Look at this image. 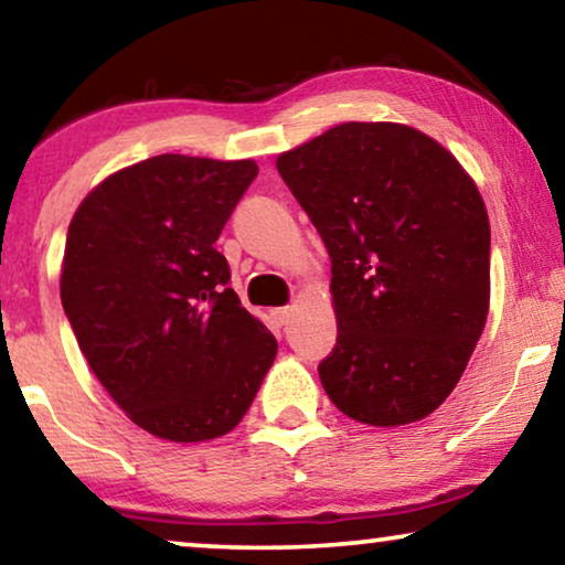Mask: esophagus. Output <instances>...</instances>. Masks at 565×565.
I'll use <instances>...</instances> for the list:
<instances>
[{
    "label": "esophagus",
    "instance_id": "1",
    "mask_svg": "<svg viewBox=\"0 0 565 565\" xmlns=\"http://www.w3.org/2000/svg\"><path fill=\"white\" fill-rule=\"evenodd\" d=\"M290 316H292V308H290V306L275 308V311H273V319L277 321V327H285V323L290 321Z\"/></svg>",
    "mask_w": 565,
    "mask_h": 565
}]
</instances>
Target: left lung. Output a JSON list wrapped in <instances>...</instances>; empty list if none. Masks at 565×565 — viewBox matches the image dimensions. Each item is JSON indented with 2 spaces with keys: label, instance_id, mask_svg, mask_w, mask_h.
I'll use <instances>...</instances> for the list:
<instances>
[{
  "label": "left lung",
  "instance_id": "obj_1",
  "mask_svg": "<svg viewBox=\"0 0 565 565\" xmlns=\"http://www.w3.org/2000/svg\"><path fill=\"white\" fill-rule=\"evenodd\" d=\"M331 257L337 344L319 377L373 427L429 416L489 316L483 198L445 146L401 122H342L277 157Z\"/></svg>",
  "mask_w": 565,
  "mask_h": 565
}]
</instances>
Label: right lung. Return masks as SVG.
Returning <instances> with one entry per match:
<instances>
[{
  "instance_id": "right-lung-1",
  "label": "right lung",
  "mask_w": 565,
  "mask_h": 565,
  "mask_svg": "<svg viewBox=\"0 0 565 565\" xmlns=\"http://www.w3.org/2000/svg\"><path fill=\"white\" fill-rule=\"evenodd\" d=\"M257 172L252 159L161 153L99 182L68 226L66 319L97 381L153 437L226 435L277 354L215 249Z\"/></svg>"
}]
</instances>
